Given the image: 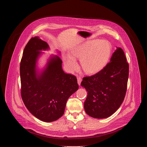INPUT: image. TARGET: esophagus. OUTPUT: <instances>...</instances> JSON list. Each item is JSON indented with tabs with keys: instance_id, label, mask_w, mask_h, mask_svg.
<instances>
[{
	"instance_id": "esophagus-1",
	"label": "esophagus",
	"mask_w": 147,
	"mask_h": 147,
	"mask_svg": "<svg viewBox=\"0 0 147 147\" xmlns=\"http://www.w3.org/2000/svg\"><path fill=\"white\" fill-rule=\"evenodd\" d=\"M82 81V78L80 77H77V82H78V84L79 86L81 85V82Z\"/></svg>"
}]
</instances>
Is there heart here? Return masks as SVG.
I'll return each mask as SVG.
<instances>
[{"label":"heart","mask_w":147,"mask_h":147,"mask_svg":"<svg viewBox=\"0 0 147 147\" xmlns=\"http://www.w3.org/2000/svg\"><path fill=\"white\" fill-rule=\"evenodd\" d=\"M112 45L107 40H88L74 47L71 53L65 56L66 66L70 72L76 71L78 63L76 58H81L82 70L88 74H95L107 65L111 55Z\"/></svg>","instance_id":"b5f03b06"}]
</instances>
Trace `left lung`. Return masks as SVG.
<instances>
[{
    "label": "left lung",
    "instance_id": "obj_1",
    "mask_svg": "<svg viewBox=\"0 0 147 147\" xmlns=\"http://www.w3.org/2000/svg\"><path fill=\"white\" fill-rule=\"evenodd\" d=\"M129 64L121 48L116 47L110 62L102 70L82 78L81 86L87 90L84 108L90 116L107 118L120 107L127 90Z\"/></svg>",
    "mask_w": 147,
    "mask_h": 147
}]
</instances>
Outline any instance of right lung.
<instances>
[{
	"label": "right lung",
	"mask_w": 147,
	"mask_h": 147,
	"mask_svg": "<svg viewBox=\"0 0 147 147\" xmlns=\"http://www.w3.org/2000/svg\"><path fill=\"white\" fill-rule=\"evenodd\" d=\"M49 50L39 36L32 38L24 49L20 67L23 100L32 115L45 122L61 117L67 99L78 89L76 77L64 72L59 56L51 55L44 67H39V58L45 53L42 51Z\"/></svg>",
	"instance_id": "obj_1"
}]
</instances>
